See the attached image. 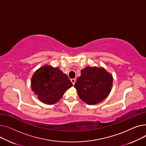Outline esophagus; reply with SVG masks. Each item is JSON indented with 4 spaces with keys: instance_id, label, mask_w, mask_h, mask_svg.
<instances>
[{
    "instance_id": "obj_1",
    "label": "esophagus",
    "mask_w": 146,
    "mask_h": 146,
    "mask_svg": "<svg viewBox=\"0 0 146 146\" xmlns=\"http://www.w3.org/2000/svg\"><path fill=\"white\" fill-rule=\"evenodd\" d=\"M71 82H72V83H73V85H74V84H75V82H76V79H71Z\"/></svg>"
}]
</instances>
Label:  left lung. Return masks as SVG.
I'll return each mask as SVG.
<instances>
[{
    "label": "left lung",
    "mask_w": 146,
    "mask_h": 146,
    "mask_svg": "<svg viewBox=\"0 0 146 146\" xmlns=\"http://www.w3.org/2000/svg\"><path fill=\"white\" fill-rule=\"evenodd\" d=\"M112 76L104 68L86 67L74 87L80 99L89 105H95L108 96L112 86Z\"/></svg>",
    "instance_id": "obj_1"
}]
</instances>
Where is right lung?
I'll return each mask as SVG.
<instances>
[{
  "mask_svg": "<svg viewBox=\"0 0 146 146\" xmlns=\"http://www.w3.org/2000/svg\"><path fill=\"white\" fill-rule=\"evenodd\" d=\"M72 86L66 74L51 66L45 65L38 69L31 79L33 91L41 102L47 104L56 103Z\"/></svg>",
  "mask_w": 146,
  "mask_h": 146,
  "instance_id": "obj_1",
  "label": "right lung"
}]
</instances>
